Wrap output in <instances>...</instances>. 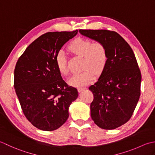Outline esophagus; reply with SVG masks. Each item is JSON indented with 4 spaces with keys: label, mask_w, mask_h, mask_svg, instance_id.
<instances>
[{
    "label": "esophagus",
    "mask_w": 155,
    "mask_h": 155,
    "mask_svg": "<svg viewBox=\"0 0 155 155\" xmlns=\"http://www.w3.org/2000/svg\"><path fill=\"white\" fill-rule=\"evenodd\" d=\"M86 90V87H78V90L79 92H81V91H83L84 90Z\"/></svg>",
    "instance_id": "1"
}]
</instances>
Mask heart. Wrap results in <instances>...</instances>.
I'll list each match as a JSON object with an SVG mask.
<instances>
[{
  "label": "heart",
  "mask_w": 155,
  "mask_h": 155,
  "mask_svg": "<svg viewBox=\"0 0 155 155\" xmlns=\"http://www.w3.org/2000/svg\"><path fill=\"white\" fill-rule=\"evenodd\" d=\"M74 54L83 58L81 73L74 74L68 82L71 86L81 87L89 84L94 79V74L103 73L108 64V52L105 45L100 42L92 43L89 39L78 38L69 46ZM55 63L59 73L66 75L69 74L65 53L60 51L56 55Z\"/></svg>",
  "instance_id": "b5f03b06"
}]
</instances>
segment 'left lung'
Wrapping results in <instances>:
<instances>
[{
	"instance_id": "1",
	"label": "left lung",
	"mask_w": 155,
	"mask_h": 155,
	"mask_svg": "<svg viewBox=\"0 0 155 155\" xmlns=\"http://www.w3.org/2000/svg\"><path fill=\"white\" fill-rule=\"evenodd\" d=\"M80 33L105 45L108 64L89 87L94 100L91 117L98 127L112 130L127 122L140 96L141 73L130 46L115 31L80 29Z\"/></svg>"
}]
</instances>
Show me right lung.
<instances>
[{
    "label": "right lung",
    "mask_w": 155,
    "mask_h": 155,
    "mask_svg": "<svg viewBox=\"0 0 155 155\" xmlns=\"http://www.w3.org/2000/svg\"><path fill=\"white\" fill-rule=\"evenodd\" d=\"M78 30L48 32L31 43L18 58L14 87L22 110L35 127L45 131L59 128L69 117V107L78 91L63 80L56 55Z\"/></svg>",
    "instance_id": "right-lung-1"
}]
</instances>
